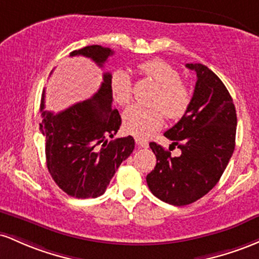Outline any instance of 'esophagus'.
<instances>
[{"mask_svg": "<svg viewBox=\"0 0 259 259\" xmlns=\"http://www.w3.org/2000/svg\"><path fill=\"white\" fill-rule=\"evenodd\" d=\"M136 143H137L138 147L141 148H148V142L145 141V139H142V138H136Z\"/></svg>", "mask_w": 259, "mask_h": 259, "instance_id": "34e87169", "label": "esophagus"}]
</instances>
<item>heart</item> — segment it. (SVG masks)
<instances>
[{
	"instance_id": "heart-1",
	"label": "heart",
	"mask_w": 259,
	"mask_h": 259,
	"mask_svg": "<svg viewBox=\"0 0 259 259\" xmlns=\"http://www.w3.org/2000/svg\"><path fill=\"white\" fill-rule=\"evenodd\" d=\"M141 72L149 77L159 91L153 100L156 107L145 109L137 105L128 107L122 116L123 130L138 138H147L161 128L164 116L168 120H180L188 111L191 105V91L180 80L179 71L170 63L160 59L148 60L138 66ZM110 94L117 105L124 106L132 99V79L123 69L112 72L109 82Z\"/></svg>"
}]
</instances>
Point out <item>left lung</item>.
<instances>
[{"label":"left lung","mask_w":259,"mask_h":259,"mask_svg":"<svg viewBox=\"0 0 259 259\" xmlns=\"http://www.w3.org/2000/svg\"><path fill=\"white\" fill-rule=\"evenodd\" d=\"M197 73L188 111L164 133L181 155L171 156L150 143L156 156L147 184L155 197L168 204L187 205L218 184L235 149L237 117L230 93L220 78L202 63H187Z\"/></svg>","instance_id":"obj_1"}]
</instances>
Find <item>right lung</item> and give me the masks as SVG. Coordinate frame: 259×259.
<instances>
[{
    "mask_svg": "<svg viewBox=\"0 0 259 259\" xmlns=\"http://www.w3.org/2000/svg\"><path fill=\"white\" fill-rule=\"evenodd\" d=\"M114 51L100 45L74 50L69 56H84L103 67ZM103 83L91 99L77 103L59 114L46 111L41 99L40 131L46 137L45 154L49 172L63 192L74 198H97L105 192L121 162L135 149L133 137L114 138L121 116L112 109L109 82Z\"/></svg>",
    "mask_w": 259,
    "mask_h": 259,
    "instance_id": "add662e5",
    "label": "right lung"
}]
</instances>
